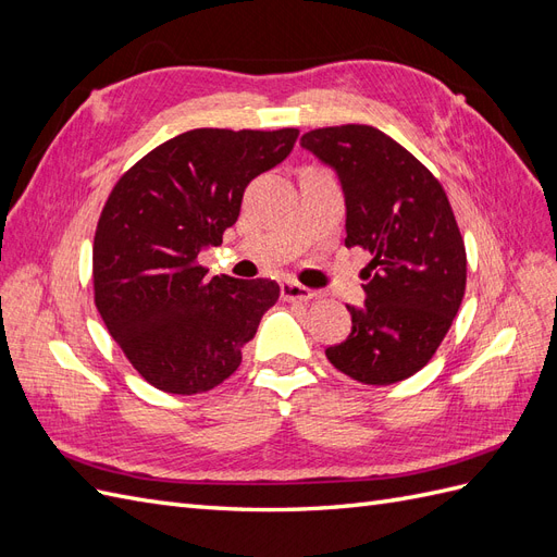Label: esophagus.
<instances>
[{"mask_svg": "<svg viewBox=\"0 0 557 557\" xmlns=\"http://www.w3.org/2000/svg\"><path fill=\"white\" fill-rule=\"evenodd\" d=\"M281 297L285 301H309V299L315 297V293L311 288H307V285H301V283L283 281L281 283Z\"/></svg>", "mask_w": 557, "mask_h": 557, "instance_id": "1", "label": "esophagus"}]
</instances>
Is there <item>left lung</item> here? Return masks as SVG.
<instances>
[{"mask_svg":"<svg viewBox=\"0 0 557 557\" xmlns=\"http://www.w3.org/2000/svg\"><path fill=\"white\" fill-rule=\"evenodd\" d=\"M339 174L346 246L372 252L364 307L327 360L364 385H391L423 369L444 342L467 285V252L444 185L385 132L339 125L299 141Z\"/></svg>","mask_w":557,"mask_h":557,"instance_id":"obj_1","label":"left lung"}]
</instances>
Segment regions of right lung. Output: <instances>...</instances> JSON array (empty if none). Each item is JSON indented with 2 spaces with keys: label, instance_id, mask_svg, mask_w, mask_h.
I'll return each mask as SVG.
<instances>
[{
  "label": "right lung",
  "instance_id": "add662e5",
  "mask_svg": "<svg viewBox=\"0 0 557 557\" xmlns=\"http://www.w3.org/2000/svg\"><path fill=\"white\" fill-rule=\"evenodd\" d=\"M299 129L199 127L117 178L92 244L95 305L132 367L158 391L207 393L276 305V281L207 278L197 256L223 244L248 183L290 156Z\"/></svg>",
  "mask_w": 557,
  "mask_h": 557
}]
</instances>
